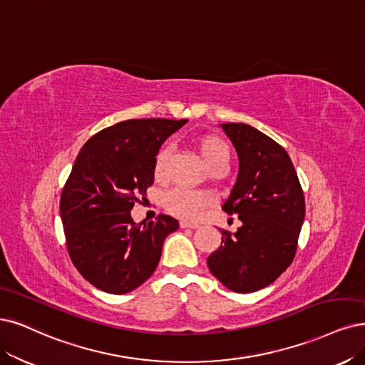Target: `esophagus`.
<instances>
[{
	"label": "esophagus",
	"mask_w": 365,
	"mask_h": 365,
	"mask_svg": "<svg viewBox=\"0 0 365 365\" xmlns=\"http://www.w3.org/2000/svg\"><path fill=\"white\" fill-rule=\"evenodd\" d=\"M197 222H190V221H180V228H197Z\"/></svg>",
	"instance_id": "34e87169"
}]
</instances>
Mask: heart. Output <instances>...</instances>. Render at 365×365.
Instances as JSON below:
<instances>
[{
	"instance_id": "1",
	"label": "heart",
	"mask_w": 365,
	"mask_h": 365,
	"mask_svg": "<svg viewBox=\"0 0 365 365\" xmlns=\"http://www.w3.org/2000/svg\"><path fill=\"white\" fill-rule=\"evenodd\" d=\"M197 150L203 159L205 164L213 170L217 167H225L228 159H230V147L215 135H205L197 140ZM170 152L168 148H160L155 158V175L160 179L165 173L167 160ZM213 197L209 192H197L186 190H174L168 192L164 198L165 209L173 213L174 217L183 220H197L203 209L212 206Z\"/></svg>"
}]
</instances>
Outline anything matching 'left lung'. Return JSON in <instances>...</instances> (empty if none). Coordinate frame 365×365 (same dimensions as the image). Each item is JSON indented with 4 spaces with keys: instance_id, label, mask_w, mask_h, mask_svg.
Instances as JSON below:
<instances>
[{
    "instance_id": "left-lung-1",
    "label": "left lung",
    "mask_w": 365,
    "mask_h": 365,
    "mask_svg": "<svg viewBox=\"0 0 365 365\" xmlns=\"http://www.w3.org/2000/svg\"><path fill=\"white\" fill-rule=\"evenodd\" d=\"M239 158L233 190L222 206L237 215L236 233L221 230L222 244L207 266L237 293L257 292L292 264L305 217V200L287 152L245 123L221 125Z\"/></svg>"
}]
</instances>
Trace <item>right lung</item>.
Masks as SVG:
<instances>
[{
    "mask_svg": "<svg viewBox=\"0 0 365 365\" xmlns=\"http://www.w3.org/2000/svg\"><path fill=\"white\" fill-rule=\"evenodd\" d=\"M187 120L133 118L105 128L81 148L60 200L66 245L90 284L113 294L140 287L159 263L178 220L137 224L133 205L153 185L155 158Z\"/></svg>",
    "mask_w": 365,
    "mask_h": 365,
    "instance_id": "1",
    "label": "right lung"
}]
</instances>
